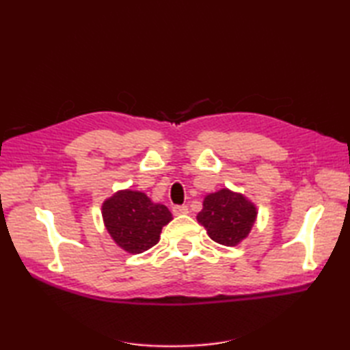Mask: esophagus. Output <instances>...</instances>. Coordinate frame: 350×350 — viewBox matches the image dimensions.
<instances>
[{
  "label": "esophagus",
  "mask_w": 350,
  "mask_h": 350,
  "mask_svg": "<svg viewBox=\"0 0 350 350\" xmlns=\"http://www.w3.org/2000/svg\"><path fill=\"white\" fill-rule=\"evenodd\" d=\"M173 213H174V215H185V213H188V206H185V204H176V206H173Z\"/></svg>",
  "instance_id": "1"
}]
</instances>
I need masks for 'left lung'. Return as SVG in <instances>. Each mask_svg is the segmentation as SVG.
<instances>
[{
	"label": "left lung",
	"instance_id": "8db88e82",
	"mask_svg": "<svg viewBox=\"0 0 350 350\" xmlns=\"http://www.w3.org/2000/svg\"><path fill=\"white\" fill-rule=\"evenodd\" d=\"M257 217L254 204L228 189L207 196L197 219L211 239L226 247H234L248 236Z\"/></svg>",
	"mask_w": 350,
	"mask_h": 350
}]
</instances>
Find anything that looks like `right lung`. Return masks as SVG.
<instances>
[{"instance_id": "right-lung-1", "label": "right lung", "mask_w": 350, "mask_h": 350, "mask_svg": "<svg viewBox=\"0 0 350 350\" xmlns=\"http://www.w3.org/2000/svg\"><path fill=\"white\" fill-rule=\"evenodd\" d=\"M103 221L118 247L139 254L158 243L163 226L173 219L163 204H154L143 192L120 191L102 206Z\"/></svg>"}]
</instances>
